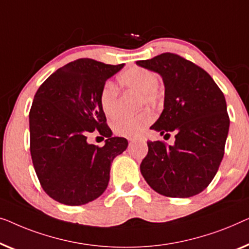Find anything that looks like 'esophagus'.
<instances>
[{"label": "esophagus", "mask_w": 249, "mask_h": 249, "mask_svg": "<svg viewBox=\"0 0 249 249\" xmlns=\"http://www.w3.org/2000/svg\"><path fill=\"white\" fill-rule=\"evenodd\" d=\"M128 141H129V143H133V142H135V139H128Z\"/></svg>", "instance_id": "1"}]
</instances>
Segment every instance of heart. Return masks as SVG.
<instances>
[{
	"mask_svg": "<svg viewBox=\"0 0 249 249\" xmlns=\"http://www.w3.org/2000/svg\"><path fill=\"white\" fill-rule=\"evenodd\" d=\"M118 81L124 88L132 89L141 93L142 103L156 105L159 100L158 83L159 78L155 72L141 66H132L118 75ZM100 107L107 117L114 116L118 109V91L113 83L108 82L100 92ZM153 121V114L145 109L141 113L133 115H118L111 122V128L118 135L133 136L139 135L144 131Z\"/></svg>",
	"mask_w": 249,
	"mask_h": 249,
	"instance_id": "1",
	"label": "heart"
}]
</instances>
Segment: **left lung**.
Masks as SVG:
<instances>
[{
    "label": "left lung",
    "instance_id": "left-lung-1",
    "mask_svg": "<svg viewBox=\"0 0 249 249\" xmlns=\"http://www.w3.org/2000/svg\"><path fill=\"white\" fill-rule=\"evenodd\" d=\"M136 64L158 73L164 85L163 110L150 128L161 135L176 134L174 145L148 142L142 176L168 197L201 193L225 155L230 121L222 91L208 72L177 54L163 53Z\"/></svg>",
    "mask_w": 249,
    "mask_h": 249
}]
</instances>
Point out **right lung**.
Instances as JSON below:
<instances>
[{"label":"right lung","mask_w":249,"mask_h":249,"mask_svg":"<svg viewBox=\"0 0 249 249\" xmlns=\"http://www.w3.org/2000/svg\"><path fill=\"white\" fill-rule=\"evenodd\" d=\"M124 64L80 58L54 72L35 94L29 113L30 153L41 187L62 204H87L106 191L110 166L127 148L111 136L100 107V92ZM97 129L105 145L86 138Z\"/></svg>","instance_id":"add662e5"}]
</instances>
